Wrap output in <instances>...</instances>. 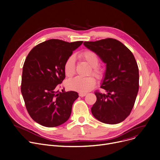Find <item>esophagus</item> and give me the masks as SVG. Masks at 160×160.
I'll return each instance as SVG.
<instances>
[{"instance_id": "34e87169", "label": "esophagus", "mask_w": 160, "mask_h": 160, "mask_svg": "<svg viewBox=\"0 0 160 160\" xmlns=\"http://www.w3.org/2000/svg\"><path fill=\"white\" fill-rule=\"evenodd\" d=\"M78 94H79L80 97H85V96L87 95V93H86V92H79Z\"/></svg>"}]
</instances>
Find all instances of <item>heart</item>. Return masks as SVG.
<instances>
[{
    "instance_id": "1",
    "label": "heart",
    "mask_w": 160,
    "mask_h": 160,
    "mask_svg": "<svg viewBox=\"0 0 160 160\" xmlns=\"http://www.w3.org/2000/svg\"><path fill=\"white\" fill-rule=\"evenodd\" d=\"M78 57L91 66V73L92 72L96 77L99 79L102 78L104 71L98 66L100 60L97 53L92 51L87 50L80 53ZM63 71L66 76L69 78L74 75L75 72V60L73 55H71L66 60L63 65ZM96 80L92 76L84 78L78 77L68 80L66 83V86L70 90L85 92L90 91L94 86Z\"/></svg>"
}]
</instances>
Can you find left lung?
<instances>
[{"label": "left lung", "mask_w": 160, "mask_h": 160, "mask_svg": "<svg viewBox=\"0 0 160 160\" xmlns=\"http://www.w3.org/2000/svg\"><path fill=\"white\" fill-rule=\"evenodd\" d=\"M106 63L101 88L108 94L94 92L97 102L91 108L95 118L107 124H116L128 116L139 89V71L132 52L121 42L108 38L84 42Z\"/></svg>", "instance_id": "obj_1"}]
</instances>
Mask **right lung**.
I'll return each instance as SVG.
<instances>
[{
  "label": "right lung",
  "mask_w": 160,
  "mask_h": 160,
  "mask_svg": "<svg viewBox=\"0 0 160 160\" xmlns=\"http://www.w3.org/2000/svg\"><path fill=\"white\" fill-rule=\"evenodd\" d=\"M82 42L50 39L34 47L26 58L21 92L29 114L41 125L57 127L69 118L78 94L56 90L66 77V60Z\"/></svg>",
  "instance_id": "right-lung-1"
}]
</instances>
